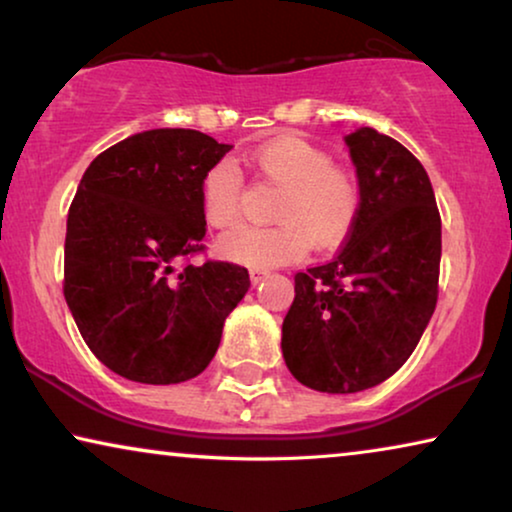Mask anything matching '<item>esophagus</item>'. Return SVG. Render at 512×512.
Instances as JSON below:
<instances>
[{"label": "esophagus", "mask_w": 512, "mask_h": 512, "mask_svg": "<svg viewBox=\"0 0 512 512\" xmlns=\"http://www.w3.org/2000/svg\"><path fill=\"white\" fill-rule=\"evenodd\" d=\"M270 272L268 270H263V268H254L249 272V277H251V284H261L265 277H268Z\"/></svg>", "instance_id": "esophagus-1"}]
</instances>
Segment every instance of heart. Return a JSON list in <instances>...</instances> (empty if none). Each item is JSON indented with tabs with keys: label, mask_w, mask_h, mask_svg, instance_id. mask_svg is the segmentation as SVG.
<instances>
[{
	"label": "heart",
	"mask_w": 512,
	"mask_h": 512,
	"mask_svg": "<svg viewBox=\"0 0 512 512\" xmlns=\"http://www.w3.org/2000/svg\"><path fill=\"white\" fill-rule=\"evenodd\" d=\"M265 181L282 188L272 228H237L223 235L219 251L251 268H275L296 261L312 247L338 244L359 214V184L319 146L298 135H279L244 156ZM202 212L212 228L240 219L242 174L230 160L202 177Z\"/></svg>",
	"instance_id": "1"
}]
</instances>
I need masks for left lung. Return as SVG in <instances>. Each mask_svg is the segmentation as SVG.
<instances>
[{"label": "left lung", "mask_w": 512, "mask_h": 512, "mask_svg": "<svg viewBox=\"0 0 512 512\" xmlns=\"http://www.w3.org/2000/svg\"><path fill=\"white\" fill-rule=\"evenodd\" d=\"M359 214L345 247L296 275L282 324L286 368L305 387L356 394L396 373L436 310L440 214L429 174L373 128L345 137Z\"/></svg>", "instance_id": "8db88e82"}]
</instances>
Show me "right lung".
I'll list each match as a JSON object with an SVG mask.
<instances>
[{
	"label": "right lung",
	"mask_w": 512,
	"mask_h": 512,
	"mask_svg": "<svg viewBox=\"0 0 512 512\" xmlns=\"http://www.w3.org/2000/svg\"><path fill=\"white\" fill-rule=\"evenodd\" d=\"M233 149L198 130L137 132L102 151L67 214L65 300L97 359L125 380L179 384L219 349L247 268L198 254L202 177Z\"/></svg>",
	"instance_id": "add662e5"
}]
</instances>
